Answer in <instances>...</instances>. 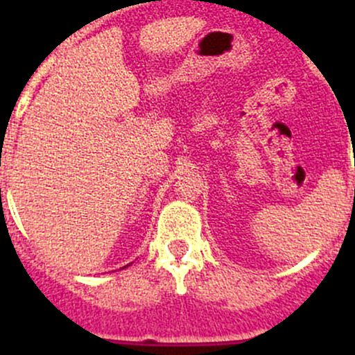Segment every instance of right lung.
<instances>
[{"instance_id":"obj_1","label":"right lung","mask_w":355,"mask_h":355,"mask_svg":"<svg viewBox=\"0 0 355 355\" xmlns=\"http://www.w3.org/2000/svg\"><path fill=\"white\" fill-rule=\"evenodd\" d=\"M127 266H130V264H127ZM127 266H123V268H127Z\"/></svg>"}]
</instances>
